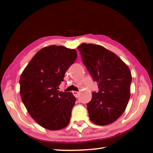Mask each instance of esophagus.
Masks as SVG:
<instances>
[{"instance_id":"1","label":"esophagus","mask_w":153,"mask_h":153,"mask_svg":"<svg viewBox=\"0 0 153 153\" xmlns=\"http://www.w3.org/2000/svg\"><path fill=\"white\" fill-rule=\"evenodd\" d=\"M73 94L76 98H78L79 97V92H76V91H73Z\"/></svg>"}]
</instances>
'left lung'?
Masks as SVG:
<instances>
[{
    "label": "left lung",
    "instance_id": "obj_1",
    "mask_svg": "<svg viewBox=\"0 0 153 153\" xmlns=\"http://www.w3.org/2000/svg\"><path fill=\"white\" fill-rule=\"evenodd\" d=\"M77 49L99 91L87 104L89 117L98 126L113 123L126 110L130 97L131 74L128 66L102 46L82 43Z\"/></svg>",
    "mask_w": 153,
    "mask_h": 153
}]
</instances>
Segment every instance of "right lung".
<instances>
[{
  "label": "right lung",
  "mask_w": 153,
  "mask_h": 153,
  "mask_svg": "<svg viewBox=\"0 0 153 153\" xmlns=\"http://www.w3.org/2000/svg\"><path fill=\"white\" fill-rule=\"evenodd\" d=\"M77 58L75 49L46 46L36 53L19 79L20 96L30 115L49 130L65 128L76 98L59 88L65 74Z\"/></svg>",
  "instance_id": "right-lung-1"
}]
</instances>
